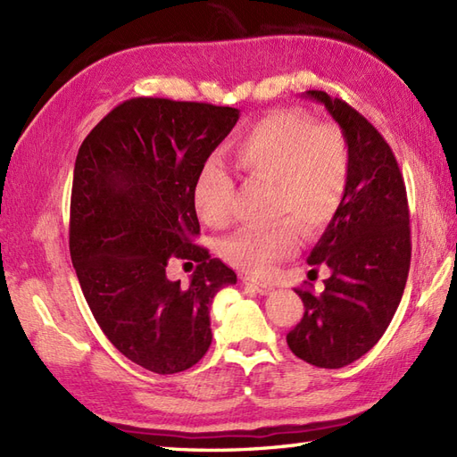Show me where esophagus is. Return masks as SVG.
<instances>
[{
  "instance_id": "esophagus-1",
  "label": "esophagus",
  "mask_w": 457,
  "mask_h": 457,
  "mask_svg": "<svg viewBox=\"0 0 457 457\" xmlns=\"http://www.w3.org/2000/svg\"><path fill=\"white\" fill-rule=\"evenodd\" d=\"M244 285L251 290H255L257 295H269L273 290V285L267 283V280H259L253 277H244Z\"/></svg>"
}]
</instances>
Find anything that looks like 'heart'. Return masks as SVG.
<instances>
[{
    "label": "heart",
    "mask_w": 457,
    "mask_h": 457,
    "mask_svg": "<svg viewBox=\"0 0 457 457\" xmlns=\"http://www.w3.org/2000/svg\"><path fill=\"white\" fill-rule=\"evenodd\" d=\"M234 157L247 177L273 182L275 216H290L267 229H239L221 244L228 263L247 273H265L296 251V223L306 236H316L336 216L347 187V145L334 125H314L300 112H273L241 135ZM231 192L228 172L208 162L192 188L198 218L210 228H226Z\"/></svg>",
    "instance_id": "b5f03b06"
}]
</instances>
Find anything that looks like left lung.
<instances>
[{
	"mask_svg": "<svg viewBox=\"0 0 457 457\" xmlns=\"http://www.w3.org/2000/svg\"><path fill=\"white\" fill-rule=\"evenodd\" d=\"M304 96L322 104L342 129L349 174L336 216L308 255V265L329 269L324 293L295 288L304 314L287 344L310 365L339 369L381 339L399 308L411 269L409 200L383 135L344 100L322 90Z\"/></svg>",
	"mask_w": 457,
	"mask_h": 457,
	"instance_id": "obj_1",
	"label": "left lung"
}]
</instances>
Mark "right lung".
<instances>
[{"label": "right lung", "mask_w": 457, "mask_h": 457, "mask_svg": "<svg viewBox=\"0 0 457 457\" xmlns=\"http://www.w3.org/2000/svg\"><path fill=\"white\" fill-rule=\"evenodd\" d=\"M239 110L133 98L96 125L79 149L71 198V257L96 322L115 349L159 375L196 365L212 344L210 304L234 270L192 244V188ZM199 265L184 287L174 257Z\"/></svg>", "instance_id": "add662e5"}]
</instances>
